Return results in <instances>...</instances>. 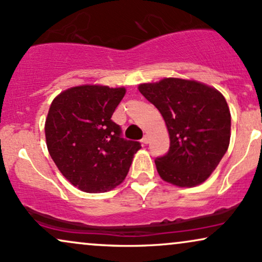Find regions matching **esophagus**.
<instances>
[{
	"instance_id": "34e87169",
	"label": "esophagus",
	"mask_w": 262,
	"mask_h": 262,
	"mask_svg": "<svg viewBox=\"0 0 262 262\" xmlns=\"http://www.w3.org/2000/svg\"><path fill=\"white\" fill-rule=\"evenodd\" d=\"M149 141H150L149 135H144V138L141 139V143H143L144 145H146V144H149Z\"/></svg>"
}]
</instances>
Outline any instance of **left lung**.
I'll return each mask as SVG.
<instances>
[{
	"instance_id": "1",
	"label": "left lung",
	"mask_w": 262,
	"mask_h": 262,
	"mask_svg": "<svg viewBox=\"0 0 262 262\" xmlns=\"http://www.w3.org/2000/svg\"><path fill=\"white\" fill-rule=\"evenodd\" d=\"M138 89L159 110L168 130V152L155 161L160 177L181 188L204 183L229 146L231 112L225 96L182 78L139 84Z\"/></svg>"
}]
</instances>
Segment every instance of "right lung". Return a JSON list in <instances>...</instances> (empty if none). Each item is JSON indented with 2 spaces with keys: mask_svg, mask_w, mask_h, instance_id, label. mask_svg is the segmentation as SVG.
I'll return each mask as SVG.
<instances>
[{
  "mask_svg": "<svg viewBox=\"0 0 262 262\" xmlns=\"http://www.w3.org/2000/svg\"><path fill=\"white\" fill-rule=\"evenodd\" d=\"M125 88L84 84L53 99L45 121L46 145L59 172L85 193H105L124 181L138 141L121 138L112 115Z\"/></svg>",
  "mask_w": 262,
  "mask_h": 262,
  "instance_id": "1",
  "label": "right lung"
}]
</instances>
